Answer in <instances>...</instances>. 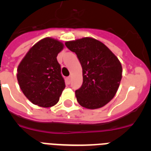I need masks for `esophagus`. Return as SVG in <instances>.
<instances>
[{
	"instance_id": "obj_1",
	"label": "esophagus",
	"mask_w": 151,
	"mask_h": 151,
	"mask_svg": "<svg viewBox=\"0 0 151 151\" xmlns=\"http://www.w3.org/2000/svg\"><path fill=\"white\" fill-rule=\"evenodd\" d=\"M66 83H67L68 85H69V84L71 83V78H70V77H67V78H66Z\"/></svg>"
}]
</instances>
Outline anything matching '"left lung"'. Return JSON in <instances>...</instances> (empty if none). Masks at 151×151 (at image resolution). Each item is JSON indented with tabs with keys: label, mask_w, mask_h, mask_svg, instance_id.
Here are the masks:
<instances>
[{
	"label": "left lung",
	"mask_w": 151,
	"mask_h": 151,
	"mask_svg": "<svg viewBox=\"0 0 151 151\" xmlns=\"http://www.w3.org/2000/svg\"><path fill=\"white\" fill-rule=\"evenodd\" d=\"M75 52L82 68L83 82L76 91L77 101L88 109L101 108L115 96L122 79V65L102 42L83 38L66 42Z\"/></svg>",
	"instance_id": "left-lung-1"
}]
</instances>
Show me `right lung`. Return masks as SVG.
Instances as JSON below:
<instances>
[{
  "instance_id": "add662e5",
  "label": "right lung",
  "mask_w": 151,
  "mask_h": 151,
  "mask_svg": "<svg viewBox=\"0 0 151 151\" xmlns=\"http://www.w3.org/2000/svg\"><path fill=\"white\" fill-rule=\"evenodd\" d=\"M63 48L60 41L46 38L29 50L17 69L21 90L35 105L50 107L57 104L65 88L57 54Z\"/></svg>"
}]
</instances>
